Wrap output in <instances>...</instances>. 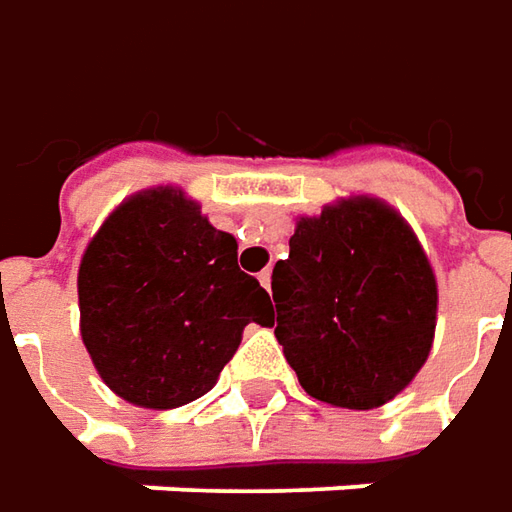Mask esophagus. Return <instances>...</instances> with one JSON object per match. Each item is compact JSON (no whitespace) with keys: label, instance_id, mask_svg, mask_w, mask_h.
I'll list each match as a JSON object with an SVG mask.
<instances>
[{"label":"esophagus","instance_id":"1","mask_svg":"<svg viewBox=\"0 0 512 512\" xmlns=\"http://www.w3.org/2000/svg\"><path fill=\"white\" fill-rule=\"evenodd\" d=\"M257 280H260V286L266 291L272 289V272H269V269H263V272L257 274Z\"/></svg>","mask_w":512,"mask_h":512}]
</instances>
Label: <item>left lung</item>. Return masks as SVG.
Segmentation results:
<instances>
[{
  "label": "left lung",
  "instance_id": "1",
  "mask_svg": "<svg viewBox=\"0 0 512 512\" xmlns=\"http://www.w3.org/2000/svg\"><path fill=\"white\" fill-rule=\"evenodd\" d=\"M277 340L306 394L368 411L428 360L436 280L419 240L371 198L303 218L272 272Z\"/></svg>",
  "mask_w": 512,
  "mask_h": 512
}]
</instances>
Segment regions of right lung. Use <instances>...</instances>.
Masks as SVG:
<instances>
[{
	"label": "right lung",
	"mask_w": 512,
	"mask_h": 512,
	"mask_svg": "<svg viewBox=\"0 0 512 512\" xmlns=\"http://www.w3.org/2000/svg\"><path fill=\"white\" fill-rule=\"evenodd\" d=\"M81 340L101 379L141 408L203 397L249 323L272 326L269 291L240 272L238 243L175 189L121 203L79 269Z\"/></svg>",
	"instance_id": "right-lung-1"
}]
</instances>
